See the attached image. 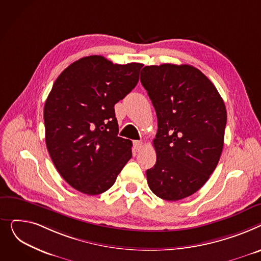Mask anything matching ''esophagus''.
I'll return each mask as SVG.
<instances>
[{
	"instance_id": "1",
	"label": "esophagus",
	"mask_w": 261,
	"mask_h": 261,
	"mask_svg": "<svg viewBox=\"0 0 261 261\" xmlns=\"http://www.w3.org/2000/svg\"><path fill=\"white\" fill-rule=\"evenodd\" d=\"M133 145H134L135 150H140L143 146V143H142V141H134Z\"/></svg>"
}]
</instances>
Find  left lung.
I'll return each mask as SVG.
<instances>
[{"label": "left lung", "mask_w": 261, "mask_h": 261, "mask_svg": "<svg viewBox=\"0 0 261 261\" xmlns=\"http://www.w3.org/2000/svg\"><path fill=\"white\" fill-rule=\"evenodd\" d=\"M140 81L155 107L157 161L146 171L150 191L167 201L196 193L220 159L226 110L206 75L191 65H150Z\"/></svg>", "instance_id": "8db88e82"}]
</instances>
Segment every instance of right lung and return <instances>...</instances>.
<instances>
[{
	"mask_svg": "<svg viewBox=\"0 0 261 261\" xmlns=\"http://www.w3.org/2000/svg\"><path fill=\"white\" fill-rule=\"evenodd\" d=\"M142 66L88 56L53 85L44 106L46 146L59 174L83 194L112 188L132 158V141L118 137L114 106L135 88Z\"/></svg>",
	"mask_w": 261,
	"mask_h": 261,
	"instance_id": "1",
	"label": "right lung"
}]
</instances>
